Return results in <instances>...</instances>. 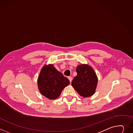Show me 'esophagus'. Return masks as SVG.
<instances>
[{
    "label": "esophagus",
    "mask_w": 133,
    "mask_h": 133,
    "mask_svg": "<svg viewBox=\"0 0 133 133\" xmlns=\"http://www.w3.org/2000/svg\"><path fill=\"white\" fill-rule=\"evenodd\" d=\"M68 79H69V80L70 82L71 83V81H72V80H73V78H72L71 77H68Z\"/></svg>",
    "instance_id": "1"
}]
</instances>
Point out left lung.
Here are the masks:
<instances>
[{
	"label": "left lung",
	"mask_w": 133,
	"mask_h": 133,
	"mask_svg": "<svg viewBox=\"0 0 133 133\" xmlns=\"http://www.w3.org/2000/svg\"><path fill=\"white\" fill-rule=\"evenodd\" d=\"M76 72L77 75L71 82L73 88L83 97L93 95L98 80L94 69L88 65L82 64L77 67Z\"/></svg>",
	"instance_id": "left-lung-1"
}]
</instances>
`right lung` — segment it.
<instances>
[{"label":"right lung","mask_w":133,"mask_h":133,"mask_svg":"<svg viewBox=\"0 0 133 133\" xmlns=\"http://www.w3.org/2000/svg\"><path fill=\"white\" fill-rule=\"evenodd\" d=\"M69 83V79L52 64L43 66L38 79V87L40 93L50 100L57 99Z\"/></svg>","instance_id":"right-lung-1"}]
</instances>
